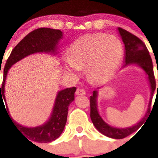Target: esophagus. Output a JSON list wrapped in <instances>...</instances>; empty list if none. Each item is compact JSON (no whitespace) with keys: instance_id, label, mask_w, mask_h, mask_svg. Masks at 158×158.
Masks as SVG:
<instances>
[{"instance_id":"obj_1","label":"esophagus","mask_w":158,"mask_h":158,"mask_svg":"<svg viewBox=\"0 0 158 158\" xmlns=\"http://www.w3.org/2000/svg\"><path fill=\"white\" fill-rule=\"evenodd\" d=\"M76 95H77V96H83V95H85V91L81 89H77Z\"/></svg>"}]
</instances>
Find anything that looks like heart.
<instances>
[{"label": "heart", "instance_id": "heart-1", "mask_svg": "<svg viewBox=\"0 0 158 158\" xmlns=\"http://www.w3.org/2000/svg\"><path fill=\"white\" fill-rule=\"evenodd\" d=\"M123 57V46L118 38L102 33L85 35L70 45L65 68L72 72L86 66L89 79L101 82L112 77Z\"/></svg>", "mask_w": 158, "mask_h": 158}]
</instances>
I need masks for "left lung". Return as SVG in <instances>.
Instances as JSON below:
<instances>
[{
    "mask_svg": "<svg viewBox=\"0 0 158 158\" xmlns=\"http://www.w3.org/2000/svg\"><path fill=\"white\" fill-rule=\"evenodd\" d=\"M118 30L122 37L123 42L125 44V50H126L125 64L123 66L134 63L140 65L147 73L150 86H151V96H150V104L148 105V109L145 116L142 118V120L139 123H137L135 126L131 127L123 128V129L112 127L102 119L101 117L99 115L98 111H97V105H96L97 92H93V96L90 97V117H91L92 122L94 124L96 129L105 136L115 139H122L138 131L146 120V118L150 115V110H151L150 107H151L152 99H153V95L157 85H156L155 77H154V73H153V67L151 57H150V52L145 45V43L139 38L135 36V35L131 34V32L127 31L125 29L118 27Z\"/></svg>",
    "mask_w": 158,
    "mask_h": 158,
    "instance_id": "left-lung-1",
    "label": "left lung"
}]
</instances>
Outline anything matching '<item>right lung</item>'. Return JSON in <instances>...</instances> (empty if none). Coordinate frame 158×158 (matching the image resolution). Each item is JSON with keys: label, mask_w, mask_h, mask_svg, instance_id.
<instances>
[{"label": "right lung", "mask_w": 158, "mask_h": 158, "mask_svg": "<svg viewBox=\"0 0 158 158\" xmlns=\"http://www.w3.org/2000/svg\"><path fill=\"white\" fill-rule=\"evenodd\" d=\"M62 36V32L60 30L41 27L30 32L14 47L7 59L4 68L3 82L1 85L0 84V102H3V99L5 101V79L8 69L12 65L31 54L37 52H54L58 40ZM75 91L76 88L73 87L58 92L51 118L47 123L42 126L36 127H25L10 118L8 115V107H6V111H8V115L11 118L14 126L29 142L31 141L40 143L51 142L58 139L63 131L67 120L68 107L74 100Z\"/></svg>", "instance_id": "right-lung-1"}]
</instances>
